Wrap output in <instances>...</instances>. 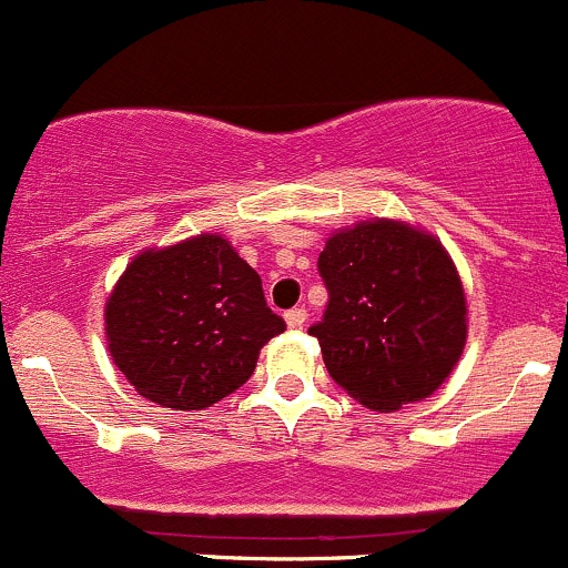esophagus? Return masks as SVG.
Here are the masks:
<instances>
[{"mask_svg":"<svg viewBox=\"0 0 568 568\" xmlns=\"http://www.w3.org/2000/svg\"><path fill=\"white\" fill-rule=\"evenodd\" d=\"M284 320H286V325H290V328H301V325L306 323V308H303V306L290 308V312L284 314Z\"/></svg>","mask_w":568,"mask_h":568,"instance_id":"obj_1","label":"esophagus"}]
</instances>
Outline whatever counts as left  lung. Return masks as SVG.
<instances>
[{"mask_svg":"<svg viewBox=\"0 0 568 568\" xmlns=\"http://www.w3.org/2000/svg\"><path fill=\"white\" fill-rule=\"evenodd\" d=\"M317 271L328 306L308 334L353 400L397 412L445 384L467 345V297L434 234L362 221L331 234Z\"/></svg>","mask_w":568,"mask_h":568,"instance_id":"left-lung-1","label":"left lung"}]
</instances>
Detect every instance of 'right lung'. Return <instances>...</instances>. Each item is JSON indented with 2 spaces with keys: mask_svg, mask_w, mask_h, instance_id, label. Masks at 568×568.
Segmentation results:
<instances>
[{
  "mask_svg": "<svg viewBox=\"0 0 568 568\" xmlns=\"http://www.w3.org/2000/svg\"><path fill=\"white\" fill-rule=\"evenodd\" d=\"M284 328L260 273L221 234L138 254L104 306L106 345L123 378L145 400L179 412L240 389Z\"/></svg>",
  "mask_w": 568,
  "mask_h": 568,
  "instance_id": "add662e5",
  "label": "right lung"
}]
</instances>
